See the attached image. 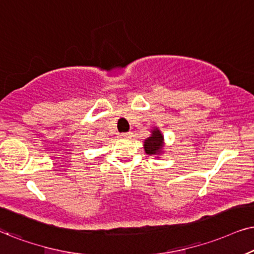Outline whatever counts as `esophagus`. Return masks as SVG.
<instances>
[{"mask_svg":"<svg viewBox=\"0 0 254 254\" xmlns=\"http://www.w3.org/2000/svg\"><path fill=\"white\" fill-rule=\"evenodd\" d=\"M121 138H123V139H129V138L132 137V132H123L120 134Z\"/></svg>","mask_w":254,"mask_h":254,"instance_id":"obj_1","label":"esophagus"}]
</instances>
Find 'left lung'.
<instances>
[{
	"instance_id": "obj_1",
	"label": "left lung",
	"mask_w": 254,
	"mask_h": 254,
	"mask_svg": "<svg viewBox=\"0 0 254 254\" xmlns=\"http://www.w3.org/2000/svg\"><path fill=\"white\" fill-rule=\"evenodd\" d=\"M144 150H145L147 155L157 156V158H158L160 153H163V150H164V136L160 132L158 127H152L150 137H147L144 140Z\"/></svg>"
}]
</instances>
